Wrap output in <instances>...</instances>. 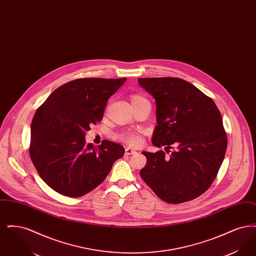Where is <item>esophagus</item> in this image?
Listing matches in <instances>:
<instances>
[{"label":"esophagus","mask_w":256,"mask_h":256,"mask_svg":"<svg viewBox=\"0 0 256 256\" xmlns=\"http://www.w3.org/2000/svg\"><path fill=\"white\" fill-rule=\"evenodd\" d=\"M124 154H126V156H130V154H137V152L132 150V148H126V150H124Z\"/></svg>","instance_id":"1"}]
</instances>
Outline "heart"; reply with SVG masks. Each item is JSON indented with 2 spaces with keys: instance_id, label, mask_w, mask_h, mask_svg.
<instances>
[{
  "instance_id": "1",
  "label": "heart",
  "mask_w": 256,
  "mask_h": 256,
  "mask_svg": "<svg viewBox=\"0 0 256 256\" xmlns=\"http://www.w3.org/2000/svg\"><path fill=\"white\" fill-rule=\"evenodd\" d=\"M130 100H132V106H136V104H143V102H148L146 98H144L141 95H138V94L132 95ZM121 139L126 143H128V145L134 146H139L142 142L141 136L139 134H134V132H126V134H121Z\"/></svg>"
}]
</instances>
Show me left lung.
Here are the masks:
<instances>
[{
    "label": "left lung",
    "mask_w": 256,
    "mask_h": 256,
    "mask_svg": "<svg viewBox=\"0 0 256 256\" xmlns=\"http://www.w3.org/2000/svg\"><path fill=\"white\" fill-rule=\"evenodd\" d=\"M156 104L158 124L152 142L163 150L142 154L143 180L162 200L182 204L204 194L224 158L228 139L222 116L211 98L178 78H138Z\"/></svg>",
    "instance_id": "left-lung-1"
}]
</instances>
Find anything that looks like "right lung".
Listing matches in <instances>:
<instances>
[{
    "mask_svg": "<svg viewBox=\"0 0 256 256\" xmlns=\"http://www.w3.org/2000/svg\"><path fill=\"white\" fill-rule=\"evenodd\" d=\"M126 80L78 78L60 86L37 108L30 156L40 178L56 192L71 198L86 195L124 156V146L117 143L104 140L94 146L86 144L84 137L92 124L102 121L108 100Z\"/></svg>",
    "mask_w": 256,
    "mask_h": 256,
    "instance_id": "1",
    "label": "right lung"
}]
</instances>
